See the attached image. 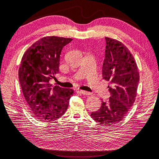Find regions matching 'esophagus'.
I'll use <instances>...</instances> for the list:
<instances>
[{
	"label": "esophagus",
	"instance_id": "1",
	"mask_svg": "<svg viewBox=\"0 0 159 159\" xmlns=\"http://www.w3.org/2000/svg\"><path fill=\"white\" fill-rule=\"evenodd\" d=\"M80 92L82 93L83 95H86V96H88V95H90L91 93L90 92H86V91H83V90H80Z\"/></svg>",
	"mask_w": 159,
	"mask_h": 159
}]
</instances>
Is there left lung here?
<instances>
[{
    "instance_id": "left-lung-1",
    "label": "left lung",
    "mask_w": 159,
    "mask_h": 159,
    "mask_svg": "<svg viewBox=\"0 0 159 159\" xmlns=\"http://www.w3.org/2000/svg\"><path fill=\"white\" fill-rule=\"evenodd\" d=\"M106 55L103 64V78L111 97L103 102L97 111L91 114L101 125H112L120 122L133 105L137 97L139 73L136 61L126 46L115 39L106 37Z\"/></svg>"
}]
</instances>
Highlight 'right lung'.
<instances>
[{
  "instance_id": "right-lung-1",
  "label": "right lung",
  "mask_w": 159,
  "mask_h": 159,
  "mask_svg": "<svg viewBox=\"0 0 159 159\" xmlns=\"http://www.w3.org/2000/svg\"><path fill=\"white\" fill-rule=\"evenodd\" d=\"M71 38L48 36L36 41L25 52L19 68V81L30 111L40 121L55 120L63 115L74 93L49 83L59 72L60 56Z\"/></svg>"
}]
</instances>
